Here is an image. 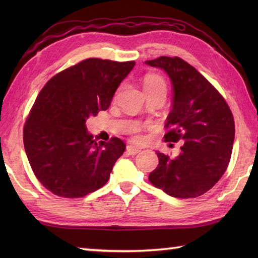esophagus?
Listing matches in <instances>:
<instances>
[{"instance_id":"1","label":"esophagus","mask_w":258,"mask_h":258,"mask_svg":"<svg viewBox=\"0 0 258 258\" xmlns=\"http://www.w3.org/2000/svg\"><path fill=\"white\" fill-rule=\"evenodd\" d=\"M140 151H141V149L133 145H128L127 147H126V152H127L128 155H137Z\"/></svg>"}]
</instances>
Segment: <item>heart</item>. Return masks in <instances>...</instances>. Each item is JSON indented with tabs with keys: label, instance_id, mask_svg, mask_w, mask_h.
Returning <instances> with one entry per match:
<instances>
[{
	"label": "heart",
	"instance_id": "obj_1",
	"mask_svg": "<svg viewBox=\"0 0 258 258\" xmlns=\"http://www.w3.org/2000/svg\"><path fill=\"white\" fill-rule=\"evenodd\" d=\"M143 87L147 94L157 92V91H164L166 92V82L161 76L157 75V74H148L143 78ZM140 131V127L138 125L133 126L131 128V133H138Z\"/></svg>",
	"mask_w": 258,
	"mask_h": 258
}]
</instances>
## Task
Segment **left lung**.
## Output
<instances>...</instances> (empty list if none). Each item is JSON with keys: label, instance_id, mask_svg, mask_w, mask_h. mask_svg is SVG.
Instances as JSON below:
<instances>
[{"label": "left lung", "instance_id": "8db88e82", "mask_svg": "<svg viewBox=\"0 0 258 258\" xmlns=\"http://www.w3.org/2000/svg\"><path fill=\"white\" fill-rule=\"evenodd\" d=\"M146 63L163 69L172 82L165 141H183L176 157L157 151L159 164L149 181L172 197H199L228 168L234 141L232 112L215 87L178 56H159Z\"/></svg>", "mask_w": 258, "mask_h": 258}]
</instances>
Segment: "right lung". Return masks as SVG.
<instances>
[{"instance_id": "obj_1", "label": "right lung", "mask_w": 258, "mask_h": 258, "mask_svg": "<svg viewBox=\"0 0 258 258\" xmlns=\"http://www.w3.org/2000/svg\"><path fill=\"white\" fill-rule=\"evenodd\" d=\"M134 64L83 60L54 75L37 95L24 126V147L35 176L52 194L80 198L108 182L126 146L118 138L95 142L85 123L107 110Z\"/></svg>"}]
</instances>
